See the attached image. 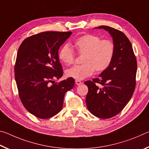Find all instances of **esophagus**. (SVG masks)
<instances>
[{
    "instance_id": "obj_1",
    "label": "esophagus",
    "mask_w": 149,
    "mask_h": 149,
    "mask_svg": "<svg viewBox=\"0 0 149 149\" xmlns=\"http://www.w3.org/2000/svg\"><path fill=\"white\" fill-rule=\"evenodd\" d=\"M75 84L77 85H79L81 84H82V82L79 80H75Z\"/></svg>"
}]
</instances>
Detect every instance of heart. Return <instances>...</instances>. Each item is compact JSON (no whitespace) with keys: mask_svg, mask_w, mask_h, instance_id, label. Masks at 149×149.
<instances>
[{"mask_svg":"<svg viewBox=\"0 0 149 149\" xmlns=\"http://www.w3.org/2000/svg\"><path fill=\"white\" fill-rule=\"evenodd\" d=\"M78 54L83 55L82 64L75 65L65 71V75L76 80L84 79L94 73L105 71L112 63L115 54V45L111 40L102 39L93 34H86L74 42ZM60 62L65 65L74 63L75 53L69 45L62 47L58 53Z\"/></svg>","mask_w":149,"mask_h":149,"instance_id":"1","label":"heart"}]
</instances>
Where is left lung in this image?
Instances as JSON below:
<instances>
[{"mask_svg": "<svg viewBox=\"0 0 149 149\" xmlns=\"http://www.w3.org/2000/svg\"><path fill=\"white\" fill-rule=\"evenodd\" d=\"M95 28L104 29L109 33L116 50L110 66L98 78L85 82L89 89L86 105L96 117L107 119L119 114L132 98L136 85L137 64L132 45L123 32L106 26Z\"/></svg>", "mask_w": 149, "mask_h": 149, "instance_id": "8db88e82", "label": "left lung"}]
</instances>
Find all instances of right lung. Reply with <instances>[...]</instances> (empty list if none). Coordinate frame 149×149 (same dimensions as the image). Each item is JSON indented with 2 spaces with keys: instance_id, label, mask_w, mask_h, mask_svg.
I'll return each instance as SVG.
<instances>
[{
  "instance_id": "obj_1",
  "label": "right lung",
  "mask_w": 149,
  "mask_h": 149,
  "mask_svg": "<svg viewBox=\"0 0 149 149\" xmlns=\"http://www.w3.org/2000/svg\"><path fill=\"white\" fill-rule=\"evenodd\" d=\"M71 31H46L27 37L17 50L15 64L19 97L26 109L41 119L62 110L65 93L74 86L73 78L50 85L63 75L58 50Z\"/></svg>"
}]
</instances>
